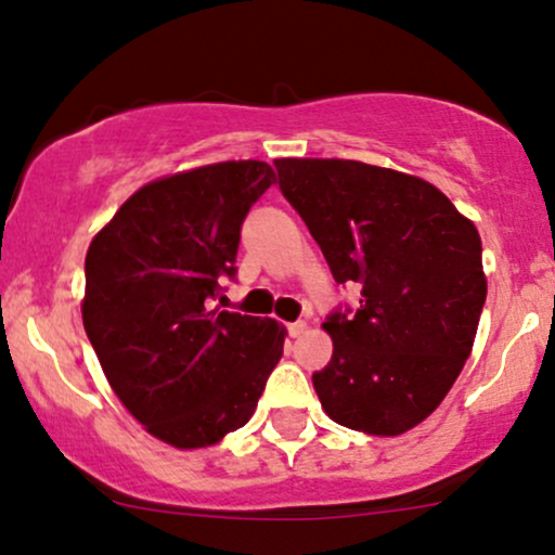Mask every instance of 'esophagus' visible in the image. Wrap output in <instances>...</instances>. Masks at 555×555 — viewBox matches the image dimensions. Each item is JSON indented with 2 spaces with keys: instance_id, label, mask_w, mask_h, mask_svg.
<instances>
[{
  "instance_id": "esophagus-1",
  "label": "esophagus",
  "mask_w": 555,
  "mask_h": 555,
  "mask_svg": "<svg viewBox=\"0 0 555 555\" xmlns=\"http://www.w3.org/2000/svg\"><path fill=\"white\" fill-rule=\"evenodd\" d=\"M305 328H308V323H305V321H295V323H289V326H286L292 339H299V336L305 334Z\"/></svg>"
}]
</instances>
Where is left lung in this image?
Listing matches in <instances>:
<instances>
[{
  "instance_id": "8db88e82",
  "label": "left lung",
  "mask_w": 555,
  "mask_h": 555,
  "mask_svg": "<svg viewBox=\"0 0 555 555\" xmlns=\"http://www.w3.org/2000/svg\"><path fill=\"white\" fill-rule=\"evenodd\" d=\"M336 284H362L354 315L323 331L334 354L313 386L334 423L401 436L433 415L473 352L486 305L482 242L436 184L352 158H276Z\"/></svg>"
}]
</instances>
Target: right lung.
<instances>
[{"label": "right lung", "mask_w": 555, "mask_h": 555, "mask_svg": "<svg viewBox=\"0 0 555 555\" xmlns=\"http://www.w3.org/2000/svg\"><path fill=\"white\" fill-rule=\"evenodd\" d=\"M276 171L219 162L158 177L91 240L82 326L132 417L175 449L242 428L282 360L273 318L208 308L234 276L240 227Z\"/></svg>", "instance_id": "obj_1"}]
</instances>
